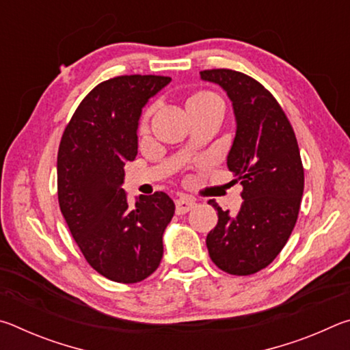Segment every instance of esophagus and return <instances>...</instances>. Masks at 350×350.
Instances as JSON below:
<instances>
[{"label": "esophagus", "instance_id": "esophagus-1", "mask_svg": "<svg viewBox=\"0 0 350 350\" xmlns=\"http://www.w3.org/2000/svg\"><path fill=\"white\" fill-rule=\"evenodd\" d=\"M196 206V200L191 198H180L176 200V213L177 215H185Z\"/></svg>", "mask_w": 350, "mask_h": 350}]
</instances>
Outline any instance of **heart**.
Wrapping results in <instances>:
<instances>
[{"instance_id":"b5f03b06","label":"heart","mask_w":350,"mask_h":350,"mask_svg":"<svg viewBox=\"0 0 350 350\" xmlns=\"http://www.w3.org/2000/svg\"><path fill=\"white\" fill-rule=\"evenodd\" d=\"M206 100H221L219 98L216 94H213L210 91H199L196 94H193L191 97L188 98L187 105H193V103H200V102H206ZM151 111L146 109L144 112V116H142V120H140V129H145L148 125V118H150Z\"/></svg>"}]
</instances>
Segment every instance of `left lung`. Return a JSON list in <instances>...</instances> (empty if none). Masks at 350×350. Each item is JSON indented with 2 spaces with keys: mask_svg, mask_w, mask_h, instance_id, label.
Instances as JSON below:
<instances>
[{
  "mask_svg": "<svg viewBox=\"0 0 350 350\" xmlns=\"http://www.w3.org/2000/svg\"><path fill=\"white\" fill-rule=\"evenodd\" d=\"M200 77L221 85L233 102L238 129L227 165L244 199L233 217L210 200L219 219L206 248L225 273L253 275L273 262L298 219L304 191L298 142L273 94L253 77L225 68L200 70Z\"/></svg>",
  "mask_w": 350,
  "mask_h": 350,
  "instance_id": "left-lung-1",
  "label": "left lung"
}]
</instances>
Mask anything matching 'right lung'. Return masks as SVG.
Listing matches in <instances>:
<instances>
[{"label":"right lung","mask_w":350,"mask_h":350,"mask_svg":"<svg viewBox=\"0 0 350 350\" xmlns=\"http://www.w3.org/2000/svg\"><path fill=\"white\" fill-rule=\"evenodd\" d=\"M170 81L134 74L98 83L70 117L58 146L57 193L64 221L88 264L116 282L144 281L163 256L162 236L174 202L156 191L131 208L120 185L125 162L137 154L142 108Z\"/></svg>","instance_id":"1"}]
</instances>
